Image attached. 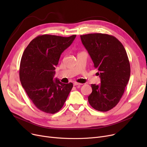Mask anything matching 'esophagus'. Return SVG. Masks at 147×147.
<instances>
[{
    "instance_id": "obj_1",
    "label": "esophagus",
    "mask_w": 147,
    "mask_h": 147,
    "mask_svg": "<svg viewBox=\"0 0 147 147\" xmlns=\"http://www.w3.org/2000/svg\"><path fill=\"white\" fill-rule=\"evenodd\" d=\"M73 84H74V86H80V85H82V84H81V83H79L74 82V83H73Z\"/></svg>"
}]
</instances>
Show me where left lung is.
<instances>
[{"mask_svg":"<svg viewBox=\"0 0 147 147\" xmlns=\"http://www.w3.org/2000/svg\"><path fill=\"white\" fill-rule=\"evenodd\" d=\"M80 38L101 79L98 85L91 84L89 103L96 110L109 111L119 103L130 78L126 51L117 38L111 35L93 33L81 35Z\"/></svg>","mask_w":147,"mask_h":147,"instance_id":"left-lung-1","label":"left lung"}]
</instances>
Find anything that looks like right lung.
Listing matches in <instances>:
<instances>
[{
  "label": "right lung",
  "mask_w": 147,
  "mask_h": 147,
  "mask_svg": "<svg viewBox=\"0 0 147 147\" xmlns=\"http://www.w3.org/2000/svg\"><path fill=\"white\" fill-rule=\"evenodd\" d=\"M76 37L38 36L30 42L22 54L20 68L21 84L34 105L45 113L59 111L73 86L72 83L65 84L53 79L61 53Z\"/></svg>",
  "instance_id": "add662e5"
}]
</instances>
